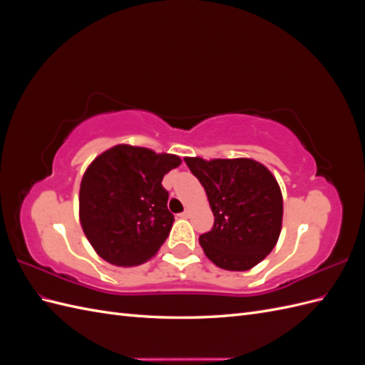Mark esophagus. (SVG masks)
I'll list each match as a JSON object with an SVG mask.
<instances>
[{"label": "esophagus", "mask_w": 365, "mask_h": 365, "mask_svg": "<svg viewBox=\"0 0 365 365\" xmlns=\"http://www.w3.org/2000/svg\"><path fill=\"white\" fill-rule=\"evenodd\" d=\"M190 215H192V210L190 208H185L184 212L181 213V217H190Z\"/></svg>", "instance_id": "1"}]
</instances>
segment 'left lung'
<instances>
[{
  "instance_id": "1",
  "label": "left lung",
  "mask_w": 365,
  "mask_h": 365,
  "mask_svg": "<svg viewBox=\"0 0 365 365\" xmlns=\"http://www.w3.org/2000/svg\"><path fill=\"white\" fill-rule=\"evenodd\" d=\"M202 184L215 216L200 236L205 256L227 271H248L272 251L280 236L283 196L267 165L252 158L185 157Z\"/></svg>"
}]
</instances>
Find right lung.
I'll use <instances>...</instances> for the list:
<instances>
[{"instance_id": "1", "label": "right lung", "mask_w": 365, "mask_h": 365, "mask_svg": "<svg viewBox=\"0 0 365 365\" xmlns=\"http://www.w3.org/2000/svg\"><path fill=\"white\" fill-rule=\"evenodd\" d=\"M180 164L173 153L117 145L88 165L79 190V219L103 260L128 268L158 252L175 220L161 181Z\"/></svg>"}]
</instances>
